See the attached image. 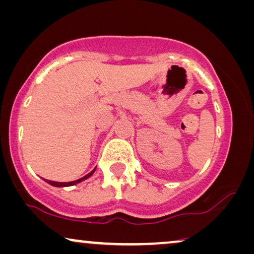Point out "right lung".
Wrapping results in <instances>:
<instances>
[{
	"instance_id": "add662e5",
	"label": "right lung",
	"mask_w": 254,
	"mask_h": 254,
	"mask_svg": "<svg viewBox=\"0 0 254 254\" xmlns=\"http://www.w3.org/2000/svg\"><path fill=\"white\" fill-rule=\"evenodd\" d=\"M94 171H95V168L91 171V173H88L87 175H85L84 177H81V178H79V180H77V181H72V182H54V181L45 180V178H44V181H45V182H47L48 184L53 185V187H56V188L72 187V185H76V184H78V183H80V182H83V181H85V180H87L88 177H91V176H92V175H93V173H94Z\"/></svg>"
}]
</instances>
